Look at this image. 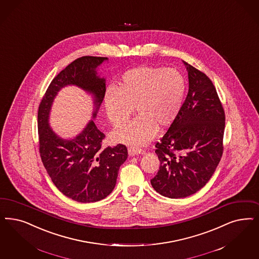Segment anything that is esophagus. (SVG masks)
<instances>
[{
  "label": "esophagus",
  "mask_w": 259,
  "mask_h": 259,
  "mask_svg": "<svg viewBox=\"0 0 259 259\" xmlns=\"http://www.w3.org/2000/svg\"><path fill=\"white\" fill-rule=\"evenodd\" d=\"M128 153L130 156H135V155H139V154H143L144 150L139 146H131L128 148Z\"/></svg>",
  "instance_id": "34e87169"
}]
</instances>
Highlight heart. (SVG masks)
Masks as SVG:
<instances>
[{"label":"heart","instance_id":"heart-1","mask_svg":"<svg viewBox=\"0 0 259 259\" xmlns=\"http://www.w3.org/2000/svg\"><path fill=\"white\" fill-rule=\"evenodd\" d=\"M187 81L175 68L140 66L125 71L116 89L106 91L104 104L116 127L126 123L134 112L139 116L113 135L114 140L141 144L150 140L158 127L174 122L183 106Z\"/></svg>","mask_w":259,"mask_h":259}]
</instances>
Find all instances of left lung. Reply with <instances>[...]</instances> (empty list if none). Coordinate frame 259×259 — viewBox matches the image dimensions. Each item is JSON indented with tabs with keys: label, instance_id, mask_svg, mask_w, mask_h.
Segmentation results:
<instances>
[{
	"label": "left lung",
	"instance_id": "1",
	"mask_svg": "<svg viewBox=\"0 0 259 259\" xmlns=\"http://www.w3.org/2000/svg\"><path fill=\"white\" fill-rule=\"evenodd\" d=\"M185 63L189 89L178 116L156 143L160 169L153 188L168 198L190 196L211 178L223 154L225 111L212 81Z\"/></svg>",
	"mask_w": 259,
	"mask_h": 259
}]
</instances>
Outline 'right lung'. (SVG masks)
Instances as JSON below:
<instances>
[{
	"mask_svg": "<svg viewBox=\"0 0 259 259\" xmlns=\"http://www.w3.org/2000/svg\"><path fill=\"white\" fill-rule=\"evenodd\" d=\"M107 57L82 56L60 71L46 91L38 108V140L41 160L54 186L65 196L80 203L97 202L115 188L119 166L126 161L124 144L102 146L105 135L91 120L82 133L72 140H62L49 125L54 98L67 85H76L92 93L95 113L105 96V79L96 69Z\"/></svg>",
	"mask_w": 259,
	"mask_h": 259,
	"instance_id": "add662e5",
	"label": "right lung"
}]
</instances>
